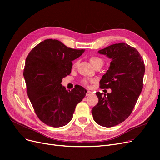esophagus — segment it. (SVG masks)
<instances>
[{
  "instance_id": "34e87169",
  "label": "esophagus",
  "mask_w": 160,
  "mask_h": 160,
  "mask_svg": "<svg viewBox=\"0 0 160 160\" xmlns=\"http://www.w3.org/2000/svg\"><path fill=\"white\" fill-rule=\"evenodd\" d=\"M92 94V92L90 91H88L87 93H86V96H89Z\"/></svg>"
}]
</instances>
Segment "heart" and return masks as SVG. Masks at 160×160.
Segmentation results:
<instances>
[{"label": "heart", "instance_id": "b5f03b06", "mask_svg": "<svg viewBox=\"0 0 160 160\" xmlns=\"http://www.w3.org/2000/svg\"><path fill=\"white\" fill-rule=\"evenodd\" d=\"M89 61H90V63H91V65H93V67H95L96 65L98 64V63H103V61L101 58H100L97 56H92L89 59ZM77 65V63L74 64V66ZM83 83H84V84H88V81L86 80H83L82 81Z\"/></svg>", "mask_w": 160, "mask_h": 160}]
</instances>
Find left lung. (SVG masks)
I'll return each instance as SVG.
<instances>
[{
  "instance_id": "8db88e82",
  "label": "left lung",
  "mask_w": 160,
  "mask_h": 160,
  "mask_svg": "<svg viewBox=\"0 0 160 160\" xmlns=\"http://www.w3.org/2000/svg\"><path fill=\"white\" fill-rule=\"evenodd\" d=\"M98 52L111 59L110 66L100 81V88L111 93L97 92L98 104L91 110L94 121L112 127L127 119L135 106L143 85L145 64L138 50L127 43L112 45Z\"/></svg>"
}]
</instances>
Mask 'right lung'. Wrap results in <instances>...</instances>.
<instances>
[{
    "label": "right lung",
    "instance_id": "1",
    "mask_svg": "<svg viewBox=\"0 0 160 160\" xmlns=\"http://www.w3.org/2000/svg\"><path fill=\"white\" fill-rule=\"evenodd\" d=\"M84 51L48 39L36 45L26 58L23 75L28 97L38 118L50 127L68 124L76 106L86 95L82 86L68 91L61 83L71 72L72 61Z\"/></svg>",
    "mask_w": 160,
    "mask_h": 160
}]
</instances>
